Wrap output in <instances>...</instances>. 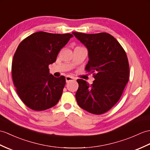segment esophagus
<instances>
[{
	"label": "esophagus",
	"instance_id": "obj_1",
	"mask_svg": "<svg viewBox=\"0 0 150 150\" xmlns=\"http://www.w3.org/2000/svg\"><path fill=\"white\" fill-rule=\"evenodd\" d=\"M74 80H75V79L74 77H72V76H66V82H67V83H68L69 81H74Z\"/></svg>",
	"mask_w": 150,
	"mask_h": 150
}]
</instances>
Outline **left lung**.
<instances>
[{
	"mask_svg": "<svg viewBox=\"0 0 150 150\" xmlns=\"http://www.w3.org/2000/svg\"><path fill=\"white\" fill-rule=\"evenodd\" d=\"M73 34L86 46L89 61L85 69L93 74L89 85L78 79L75 98L82 109L94 114L110 110L121 98L129 79V64L126 52L120 43L106 33Z\"/></svg>",
	"mask_w": 150,
	"mask_h": 150,
	"instance_id": "left-lung-1",
	"label": "left lung"
}]
</instances>
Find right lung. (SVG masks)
Returning a JSON list of instances; mask_svg holds the SVG:
<instances>
[{"mask_svg":"<svg viewBox=\"0 0 150 150\" xmlns=\"http://www.w3.org/2000/svg\"><path fill=\"white\" fill-rule=\"evenodd\" d=\"M73 36L40 31L19 44L13 59L12 77L17 94L30 109L45 110L59 102L66 79L50 74L48 66Z\"/></svg>","mask_w":150,"mask_h":150,"instance_id":"1","label":"right lung"}]
</instances>
